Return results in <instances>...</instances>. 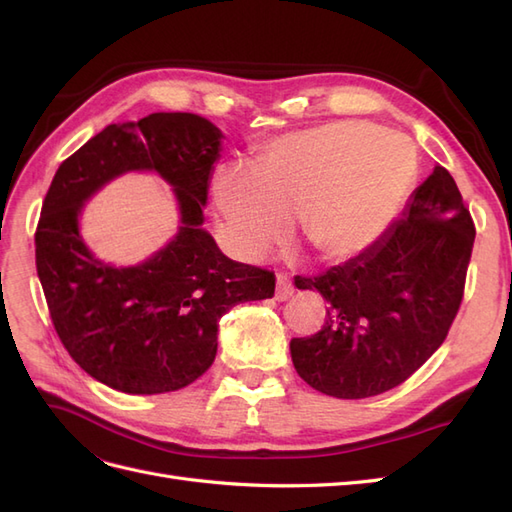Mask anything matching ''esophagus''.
<instances>
[{"instance_id": "obj_1", "label": "esophagus", "mask_w": 512, "mask_h": 512, "mask_svg": "<svg viewBox=\"0 0 512 512\" xmlns=\"http://www.w3.org/2000/svg\"><path fill=\"white\" fill-rule=\"evenodd\" d=\"M275 286H277V290H275V299H277V301H286V299L292 297L294 288H292V284L286 280L284 275H277Z\"/></svg>"}]
</instances>
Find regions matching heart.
I'll use <instances>...</instances> for the list:
<instances>
[{
  "label": "heart",
  "instance_id": "1",
  "mask_svg": "<svg viewBox=\"0 0 512 512\" xmlns=\"http://www.w3.org/2000/svg\"><path fill=\"white\" fill-rule=\"evenodd\" d=\"M414 175L404 138L365 121H335L275 138L254 168H220L211 194L228 245L243 260L280 243L288 215H297L301 237L320 258L348 260L395 220Z\"/></svg>",
  "mask_w": 512,
  "mask_h": 512
}]
</instances>
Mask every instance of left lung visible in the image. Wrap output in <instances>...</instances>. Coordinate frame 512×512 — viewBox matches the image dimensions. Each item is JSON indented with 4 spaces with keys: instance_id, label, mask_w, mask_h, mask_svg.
Returning <instances> with one entry per match:
<instances>
[{
    "instance_id": "obj_1",
    "label": "left lung",
    "mask_w": 512,
    "mask_h": 512,
    "mask_svg": "<svg viewBox=\"0 0 512 512\" xmlns=\"http://www.w3.org/2000/svg\"><path fill=\"white\" fill-rule=\"evenodd\" d=\"M474 235L455 179L436 166L367 250L314 280L294 277L299 290H318L329 303L322 331L290 342L297 374L339 399L374 397L408 380L457 316Z\"/></svg>"
}]
</instances>
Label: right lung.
Instances as JSON below:
<instances>
[{
    "instance_id": "1",
    "label": "right lung",
    "mask_w": 512,
    "mask_h": 512,
    "mask_svg": "<svg viewBox=\"0 0 512 512\" xmlns=\"http://www.w3.org/2000/svg\"><path fill=\"white\" fill-rule=\"evenodd\" d=\"M222 130L194 113L113 123L61 162L36 230V269L55 331L91 378L130 395L179 391L218 352V322L271 299V271L230 260L203 228ZM128 172H156L176 194V237L128 268L104 263L80 235L84 203Z\"/></svg>"
}]
</instances>
